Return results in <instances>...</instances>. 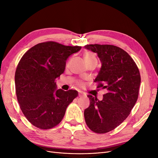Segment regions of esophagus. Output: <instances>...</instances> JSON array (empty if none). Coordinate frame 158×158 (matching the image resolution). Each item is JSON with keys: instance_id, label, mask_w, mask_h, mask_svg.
I'll list each match as a JSON object with an SVG mask.
<instances>
[{"instance_id": "34e87169", "label": "esophagus", "mask_w": 158, "mask_h": 158, "mask_svg": "<svg viewBox=\"0 0 158 158\" xmlns=\"http://www.w3.org/2000/svg\"><path fill=\"white\" fill-rule=\"evenodd\" d=\"M83 96H84V95H83L82 93H79V94H78V97L79 98H82Z\"/></svg>"}]
</instances>
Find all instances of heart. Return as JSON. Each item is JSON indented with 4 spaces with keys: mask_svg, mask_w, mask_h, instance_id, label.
Instances as JSON below:
<instances>
[{
    "mask_svg": "<svg viewBox=\"0 0 158 158\" xmlns=\"http://www.w3.org/2000/svg\"><path fill=\"white\" fill-rule=\"evenodd\" d=\"M84 58L86 64L91 63V62H94V61H97V59L95 57V55L91 51H87L85 52L84 55ZM78 85L80 87H83L84 86V83L82 82V81H78L77 82Z\"/></svg>",
    "mask_w": 158,
    "mask_h": 158,
    "instance_id": "b5f03b06",
    "label": "heart"
}]
</instances>
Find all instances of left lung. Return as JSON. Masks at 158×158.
I'll return each mask as SVG.
<instances>
[{"label":"left lung","instance_id":"left-lung-1","mask_svg":"<svg viewBox=\"0 0 158 158\" xmlns=\"http://www.w3.org/2000/svg\"><path fill=\"white\" fill-rule=\"evenodd\" d=\"M85 48L98 53L102 66L94 82L99 89L107 90L102 101L88 95L90 104L84 111L85 123L95 133H107L130 114L138 99L140 74L132 57L120 47L91 44Z\"/></svg>","mask_w":158,"mask_h":158}]
</instances>
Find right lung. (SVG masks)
Returning <instances> with one entry per match:
<instances>
[{
	"instance_id": "right-lung-1",
	"label": "right lung",
	"mask_w": 158,
	"mask_h": 158,
	"mask_svg": "<svg viewBox=\"0 0 158 158\" xmlns=\"http://www.w3.org/2000/svg\"><path fill=\"white\" fill-rule=\"evenodd\" d=\"M81 48L43 42L32 47L19 61L15 73L16 97L23 114L33 126L42 130L56 127L78 96L76 90H56V80L64 73L68 57Z\"/></svg>"
}]
</instances>
